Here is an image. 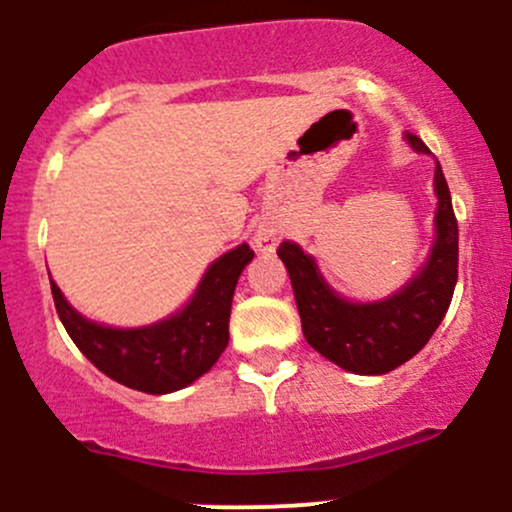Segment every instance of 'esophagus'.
<instances>
[{
	"instance_id": "1",
	"label": "esophagus",
	"mask_w": 512,
	"mask_h": 512,
	"mask_svg": "<svg viewBox=\"0 0 512 512\" xmlns=\"http://www.w3.org/2000/svg\"><path fill=\"white\" fill-rule=\"evenodd\" d=\"M283 229L276 224H258L254 231V249L261 251V254H273L281 244Z\"/></svg>"
}]
</instances>
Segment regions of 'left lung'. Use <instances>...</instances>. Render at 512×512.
Segmentation results:
<instances>
[{"mask_svg":"<svg viewBox=\"0 0 512 512\" xmlns=\"http://www.w3.org/2000/svg\"><path fill=\"white\" fill-rule=\"evenodd\" d=\"M413 151L428 154L418 136L406 134ZM433 244L423 266L398 291L376 301L341 296L323 278L316 258L283 241L278 258L291 276L298 316L308 346L343 371L383 376L411 361L443 321L458 281V221L440 164L435 161Z\"/></svg>","mask_w":512,"mask_h":512,"instance_id":"1","label":"left lung"}]
</instances>
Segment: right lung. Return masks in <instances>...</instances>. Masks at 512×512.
<instances>
[{"label": "right lung", "instance_id": "add662e5", "mask_svg": "<svg viewBox=\"0 0 512 512\" xmlns=\"http://www.w3.org/2000/svg\"><path fill=\"white\" fill-rule=\"evenodd\" d=\"M251 258L249 244L221 254L179 311L146 326L119 328L91 321L52 281L54 306L79 351L104 376L134 391L164 396L191 386L226 351L231 301Z\"/></svg>", "mask_w": 512, "mask_h": 512}]
</instances>
